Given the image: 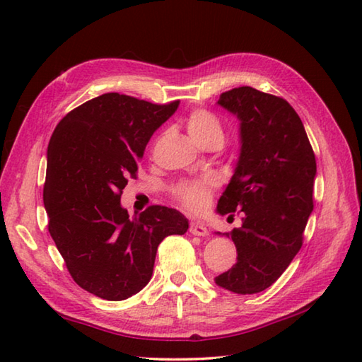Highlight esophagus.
Masks as SVG:
<instances>
[{"mask_svg": "<svg viewBox=\"0 0 362 362\" xmlns=\"http://www.w3.org/2000/svg\"><path fill=\"white\" fill-rule=\"evenodd\" d=\"M189 233L194 235V236H206V235H209V228H206L205 224H202V222H191Z\"/></svg>", "mask_w": 362, "mask_h": 362, "instance_id": "obj_1", "label": "esophagus"}]
</instances>
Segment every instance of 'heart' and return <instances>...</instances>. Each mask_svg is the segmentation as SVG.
Returning <instances> with one entry per match:
<instances>
[{"mask_svg": "<svg viewBox=\"0 0 362 362\" xmlns=\"http://www.w3.org/2000/svg\"><path fill=\"white\" fill-rule=\"evenodd\" d=\"M187 129L189 136L197 144L206 143L210 140H222V124L216 115L209 110H194L187 119ZM214 180L205 179L199 182H185L175 188V196L182 205L187 209L199 211L205 209L210 201L211 187Z\"/></svg>", "mask_w": 362, "mask_h": 362, "instance_id": "b5f03b06", "label": "heart"}]
</instances>
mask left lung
Segmentation results:
<instances>
[{"label":"left lung","instance_id":"obj_1","mask_svg":"<svg viewBox=\"0 0 362 362\" xmlns=\"http://www.w3.org/2000/svg\"><path fill=\"white\" fill-rule=\"evenodd\" d=\"M216 104L240 121V156L216 211L241 210L244 218L232 232H216L232 238L238 261L214 281L235 294H257L279 280L302 247L316 157L302 119L284 99L240 87Z\"/></svg>","mask_w":362,"mask_h":362}]
</instances>
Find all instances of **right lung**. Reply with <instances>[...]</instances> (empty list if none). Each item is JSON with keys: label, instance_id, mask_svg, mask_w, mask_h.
Here are the masks:
<instances>
[{"label": "right lung", "instance_id": "add662e5", "mask_svg": "<svg viewBox=\"0 0 362 362\" xmlns=\"http://www.w3.org/2000/svg\"><path fill=\"white\" fill-rule=\"evenodd\" d=\"M179 101L151 104L104 93L71 110L46 153L48 230L74 281L104 300H124L149 283L158 244L189 227L180 211L152 205L129 218L121 193L146 144Z\"/></svg>", "mask_w": 362, "mask_h": 362}]
</instances>
